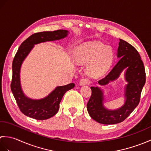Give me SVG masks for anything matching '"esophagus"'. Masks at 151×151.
I'll return each instance as SVG.
<instances>
[{
    "label": "esophagus",
    "mask_w": 151,
    "mask_h": 151,
    "mask_svg": "<svg viewBox=\"0 0 151 151\" xmlns=\"http://www.w3.org/2000/svg\"><path fill=\"white\" fill-rule=\"evenodd\" d=\"M89 84H90V81H89L87 78H82L81 80V81H80V84L81 86L87 85Z\"/></svg>",
    "instance_id": "esophagus-1"
}]
</instances>
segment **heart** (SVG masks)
I'll return each instance as SVG.
<instances>
[{"label":"heart","instance_id":"heart-1","mask_svg":"<svg viewBox=\"0 0 151 151\" xmlns=\"http://www.w3.org/2000/svg\"><path fill=\"white\" fill-rule=\"evenodd\" d=\"M114 59L113 50L100 42L91 41L79 46L76 49L74 60L78 65L90 63L87 69L92 77L102 76L110 67Z\"/></svg>","mask_w":151,"mask_h":151}]
</instances>
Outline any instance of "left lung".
<instances>
[{
	"mask_svg": "<svg viewBox=\"0 0 151 151\" xmlns=\"http://www.w3.org/2000/svg\"><path fill=\"white\" fill-rule=\"evenodd\" d=\"M119 41L117 54L119 59L110 72L99 81V84L104 86L115 81L127 68L124 73L125 81L128 82L124 89V104L117 110H108L103 105V91L99 87H91V95L87 104L90 117L104 124L119 123L126 119L138 105L141 93L145 84V70L139 54L127 41L121 39Z\"/></svg>",
	"mask_w": 151,
	"mask_h": 151,
	"instance_id": "8db88e82",
	"label": "left lung"
}]
</instances>
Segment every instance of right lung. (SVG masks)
I'll return each instance as SVG.
<instances>
[{
    "label": "right lung",
    "instance_id": "add662e5",
    "mask_svg": "<svg viewBox=\"0 0 151 151\" xmlns=\"http://www.w3.org/2000/svg\"><path fill=\"white\" fill-rule=\"evenodd\" d=\"M67 35L68 31L65 30L35 33L21 43L15 54L12 63L11 89L21 111L28 117L37 120H45L53 117L59 110L60 103L64 94L75 87L73 83L58 86L46 97L35 100L25 96L20 82L21 65L33 49L34 45L46 41L59 40L67 37Z\"/></svg>",
    "mask_w": 151,
    "mask_h": 151
}]
</instances>
